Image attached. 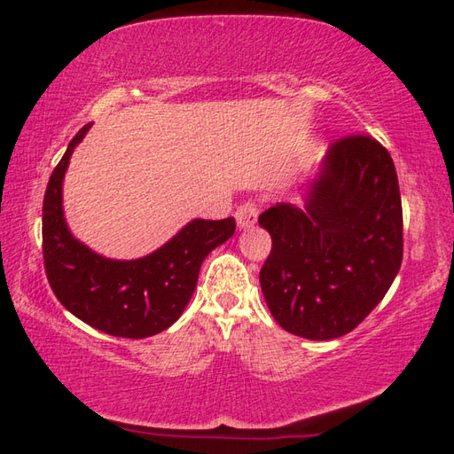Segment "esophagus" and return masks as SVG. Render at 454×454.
<instances>
[{
    "instance_id": "obj_1",
    "label": "esophagus",
    "mask_w": 454,
    "mask_h": 454,
    "mask_svg": "<svg viewBox=\"0 0 454 454\" xmlns=\"http://www.w3.org/2000/svg\"><path fill=\"white\" fill-rule=\"evenodd\" d=\"M258 214L260 208L255 202H244L240 208L236 210V224L238 228H252L255 224V220H258Z\"/></svg>"
}]
</instances>
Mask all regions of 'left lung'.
Returning a JSON list of instances; mask_svg holds the SVG:
<instances>
[{"mask_svg": "<svg viewBox=\"0 0 454 454\" xmlns=\"http://www.w3.org/2000/svg\"><path fill=\"white\" fill-rule=\"evenodd\" d=\"M306 206L260 214L271 252L260 286L286 332L313 341L349 333L385 298L403 260L399 180L387 148L365 135L329 146Z\"/></svg>", "mask_w": 454, "mask_h": 454, "instance_id": "left-lung-1", "label": "left lung"}]
</instances>
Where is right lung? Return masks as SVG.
Segmentation results:
<instances>
[{"instance_id": "obj_1", "label": "right lung", "mask_w": 454, "mask_h": 454, "mask_svg": "<svg viewBox=\"0 0 454 454\" xmlns=\"http://www.w3.org/2000/svg\"><path fill=\"white\" fill-rule=\"evenodd\" d=\"M89 122L73 137L49 178L43 199L45 274L57 300L98 332L143 340L164 332L183 316L206 255L236 230L234 218H194L153 254L113 260L79 242L63 216V178Z\"/></svg>"}]
</instances>
